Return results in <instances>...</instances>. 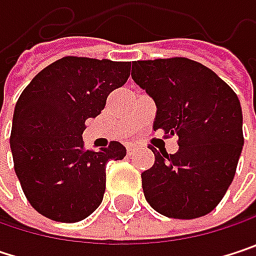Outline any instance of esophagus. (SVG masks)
<instances>
[{
    "instance_id": "obj_1",
    "label": "esophagus",
    "mask_w": 256,
    "mask_h": 256,
    "mask_svg": "<svg viewBox=\"0 0 256 256\" xmlns=\"http://www.w3.org/2000/svg\"><path fill=\"white\" fill-rule=\"evenodd\" d=\"M134 152H136V148H134V146H128V156H134Z\"/></svg>"
}]
</instances>
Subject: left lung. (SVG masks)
<instances>
[{
    "mask_svg": "<svg viewBox=\"0 0 256 256\" xmlns=\"http://www.w3.org/2000/svg\"><path fill=\"white\" fill-rule=\"evenodd\" d=\"M132 78L156 102L152 128L178 136L175 154L151 148L156 162L140 175L146 202L168 218L208 215L226 196L243 148L237 94L186 58L134 60Z\"/></svg>",
    "mask_w": 256,
    "mask_h": 256,
    "instance_id": "obj_1",
    "label": "left lung"
}]
</instances>
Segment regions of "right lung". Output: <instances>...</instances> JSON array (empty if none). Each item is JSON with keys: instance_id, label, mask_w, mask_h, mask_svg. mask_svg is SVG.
Listing matches in <instances>:
<instances>
[{"instance_id": "right-lung-1", "label": "right lung", "mask_w": 256, "mask_h": 256, "mask_svg": "<svg viewBox=\"0 0 256 256\" xmlns=\"http://www.w3.org/2000/svg\"><path fill=\"white\" fill-rule=\"evenodd\" d=\"M130 76V62L65 56L26 86L18 99L10 146L14 170L30 206L48 220L78 222L104 198L110 160L126 148L111 140L86 150V120L105 108L108 94Z\"/></svg>"}]
</instances>
